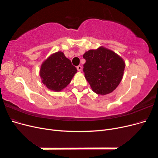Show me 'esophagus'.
Segmentation results:
<instances>
[{
  "instance_id": "1",
  "label": "esophagus",
  "mask_w": 158,
  "mask_h": 158,
  "mask_svg": "<svg viewBox=\"0 0 158 158\" xmlns=\"http://www.w3.org/2000/svg\"><path fill=\"white\" fill-rule=\"evenodd\" d=\"M76 69H77V70H78V71H79V72H81V71H82V66H77V67H76Z\"/></svg>"
}]
</instances>
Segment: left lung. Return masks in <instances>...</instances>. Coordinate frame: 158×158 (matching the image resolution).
Listing matches in <instances>:
<instances>
[{
    "label": "left lung",
    "instance_id": "8db88e82",
    "mask_svg": "<svg viewBox=\"0 0 158 158\" xmlns=\"http://www.w3.org/2000/svg\"><path fill=\"white\" fill-rule=\"evenodd\" d=\"M83 58L85 60L83 69L85 78L95 93L106 95L116 89L125 68L121 56L102 47L85 52Z\"/></svg>",
    "mask_w": 158,
    "mask_h": 158
}]
</instances>
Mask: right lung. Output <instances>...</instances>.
Wrapping results in <instances>:
<instances>
[{
    "label": "right lung",
    "mask_w": 158,
    "mask_h": 158,
    "mask_svg": "<svg viewBox=\"0 0 158 158\" xmlns=\"http://www.w3.org/2000/svg\"><path fill=\"white\" fill-rule=\"evenodd\" d=\"M76 71L71 61L60 51L50 56L42 64L40 76L47 88L59 92L70 84Z\"/></svg>",
    "instance_id": "right-lung-1"
}]
</instances>
